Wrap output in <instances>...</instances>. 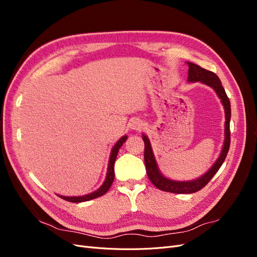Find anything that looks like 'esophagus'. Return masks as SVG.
Returning <instances> with one entry per match:
<instances>
[{
	"instance_id": "obj_1",
	"label": "esophagus",
	"mask_w": 257,
	"mask_h": 257,
	"mask_svg": "<svg viewBox=\"0 0 257 257\" xmlns=\"http://www.w3.org/2000/svg\"><path fill=\"white\" fill-rule=\"evenodd\" d=\"M130 126H131L132 130L138 131V130H141L144 126V122H143V120H141L139 118H135L133 120H131Z\"/></svg>"
}]
</instances>
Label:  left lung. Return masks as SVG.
<instances>
[{"instance_id": "obj_1", "label": "left lung", "mask_w": 257, "mask_h": 257, "mask_svg": "<svg viewBox=\"0 0 257 257\" xmlns=\"http://www.w3.org/2000/svg\"><path fill=\"white\" fill-rule=\"evenodd\" d=\"M188 65H189L188 81L189 82L200 81L201 83L209 85V87H211L215 91L217 96H219V98L221 99V102L224 106V110H225V139H224V145H223L219 159L216 160V162L212 165V167L210 168L205 175L192 181H176V180H170V179L164 177L161 174L157 164V161H155L149 139H148V137L145 134H143V139L145 143V164H146L148 178L150 179V181L153 183L154 186H157L158 189L165 192L176 193V194L195 193L203 189L204 186H206L207 183L211 180L212 177L217 173V170H219L220 167L222 166V164L225 161V158H226L227 155V152L229 150V145H230V130H229L230 102H229V98L226 95V92H225L223 88L220 78L214 73L207 71V69L200 67L197 64L188 62Z\"/></svg>"}]
</instances>
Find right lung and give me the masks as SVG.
I'll use <instances>...</instances> for the list:
<instances>
[{
  "label": "right lung",
  "mask_w": 257,
  "mask_h": 257,
  "mask_svg": "<svg viewBox=\"0 0 257 257\" xmlns=\"http://www.w3.org/2000/svg\"><path fill=\"white\" fill-rule=\"evenodd\" d=\"M127 139V136H122L118 142L115 143V145L113 146L112 150H111V154H110V158H109V163H108V170H107V174H106V178H105V181L104 183L99 186V188L92 192L90 194H87V195H83V196H62V195H58L61 198H63L67 201H71V203H82V201H88L91 199H94L97 198L99 196L104 195L105 193H107V191L110 189V186L113 182V179H114V162L116 159V155H118L119 149L121 148V146L124 144Z\"/></svg>",
  "instance_id": "add662e5"
}]
</instances>
